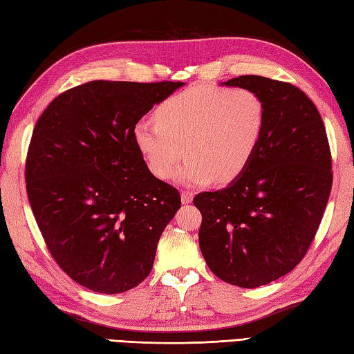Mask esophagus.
<instances>
[{
	"label": "esophagus",
	"instance_id": "esophagus-1",
	"mask_svg": "<svg viewBox=\"0 0 354 354\" xmlns=\"http://www.w3.org/2000/svg\"><path fill=\"white\" fill-rule=\"evenodd\" d=\"M194 198V193L190 190H183L181 192V199H183V204H190Z\"/></svg>",
	"mask_w": 354,
	"mask_h": 354
}]
</instances>
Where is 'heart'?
<instances>
[{
    "label": "heart",
    "mask_w": 354,
    "mask_h": 354,
    "mask_svg": "<svg viewBox=\"0 0 354 354\" xmlns=\"http://www.w3.org/2000/svg\"><path fill=\"white\" fill-rule=\"evenodd\" d=\"M156 120H140L133 140L150 171L167 179L181 162L178 179L204 185L228 184L250 167L266 129V106L248 88L190 86L165 99Z\"/></svg>",
    "instance_id": "heart-1"
}]
</instances>
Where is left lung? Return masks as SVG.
I'll return each mask as SVG.
<instances>
[{
    "mask_svg": "<svg viewBox=\"0 0 354 354\" xmlns=\"http://www.w3.org/2000/svg\"><path fill=\"white\" fill-rule=\"evenodd\" d=\"M228 86L257 93L266 106L261 145L227 189L193 199L199 246L213 274L259 288L295 268L309 251L333 183L326 126L313 102L288 82L239 76Z\"/></svg>",
    "mask_w": 354,
    "mask_h": 354,
    "instance_id": "left-lung-1",
    "label": "left lung"
}]
</instances>
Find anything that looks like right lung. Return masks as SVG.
Masks as SVG:
<instances>
[{
  "label": "right lung",
  "mask_w": 354,
  "mask_h": 354,
  "mask_svg": "<svg viewBox=\"0 0 354 354\" xmlns=\"http://www.w3.org/2000/svg\"><path fill=\"white\" fill-rule=\"evenodd\" d=\"M183 82L93 80L45 109L30 140L26 189L51 257L71 280L100 293L138 286L164 228L181 207L155 178L133 126Z\"/></svg>",
  "instance_id": "add662e5"
}]
</instances>
